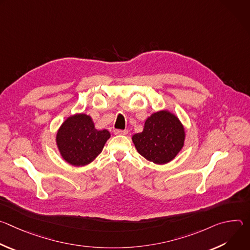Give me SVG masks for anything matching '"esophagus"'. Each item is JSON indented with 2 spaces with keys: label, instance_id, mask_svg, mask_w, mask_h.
Here are the masks:
<instances>
[{
  "label": "esophagus",
  "instance_id": "1",
  "mask_svg": "<svg viewBox=\"0 0 250 250\" xmlns=\"http://www.w3.org/2000/svg\"><path fill=\"white\" fill-rule=\"evenodd\" d=\"M114 133L115 134H127V130L126 129H115Z\"/></svg>",
  "mask_w": 250,
  "mask_h": 250
}]
</instances>
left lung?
Here are the masks:
<instances>
[{"label":"left lung","mask_w":250,"mask_h":250,"mask_svg":"<svg viewBox=\"0 0 250 250\" xmlns=\"http://www.w3.org/2000/svg\"><path fill=\"white\" fill-rule=\"evenodd\" d=\"M184 139L182 124L168 111L152 114L146 121L144 130L132 136L138 153L156 164L173 160L183 147Z\"/></svg>","instance_id":"1"}]
</instances>
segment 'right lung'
<instances>
[{
    "instance_id": "obj_1",
    "label": "right lung",
    "mask_w": 250,
    "mask_h": 250,
    "mask_svg": "<svg viewBox=\"0 0 250 250\" xmlns=\"http://www.w3.org/2000/svg\"><path fill=\"white\" fill-rule=\"evenodd\" d=\"M110 136L106 129L95 128L91 117L77 114L69 117L62 124L56 135V142L66 162L74 166H84L102 152Z\"/></svg>"
}]
</instances>
